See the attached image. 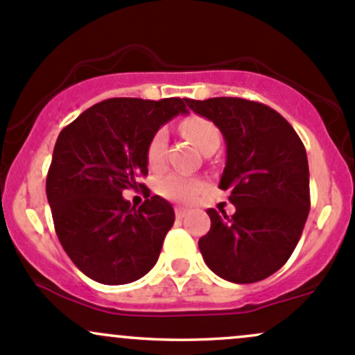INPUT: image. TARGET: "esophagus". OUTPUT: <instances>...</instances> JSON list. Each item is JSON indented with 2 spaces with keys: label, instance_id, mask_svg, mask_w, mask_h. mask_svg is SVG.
I'll list each match as a JSON object with an SVG mask.
<instances>
[{
  "label": "esophagus",
  "instance_id": "34e87169",
  "mask_svg": "<svg viewBox=\"0 0 355 355\" xmlns=\"http://www.w3.org/2000/svg\"><path fill=\"white\" fill-rule=\"evenodd\" d=\"M186 213H188V208H182V207H176V216L178 218H184Z\"/></svg>",
  "mask_w": 355,
  "mask_h": 355
}]
</instances>
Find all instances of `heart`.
Segmentation results:
<instances>
[{
  "label": "heart",
  "instance_id": "b5f03b06",
  "mask_svg": "<svg viewBox=\"0 0 355 355\" xmlns=\"http://www.w3.org/2000/svg\"><path fill=\"white\" fill-rule=\"evenodd\" d=\"M181 132L188 137L189 140L200 148L201 152L207 150L209 146L220 144V132L213 121L203 116L191 115L181 121ZM166 146H167V133L164 128L157 130L150 137L147 144V162L152 169H159L164 166L166 159ZM159 193L167 200L174 201H188L198 194L201 189V182L196 179L181 176V174H169L161 179L157 184Z\"/></svg>",
  "mask_w": 355,
  "mask_h": 355
}]
</instances>
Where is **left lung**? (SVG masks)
I'll use <instances>...</instances> for the list:
<instances>
[{"label": "left lung", "instance_id": "obj_1", "mask_svg": "<svg viewBox=\"0 0 355 355\" xmlns=\"http://www.w3.org/2000/svg\"><path fill=\"white\" fill-rule=\"evenodd\" d=\"M222 132L227 162L220 189H230L235 213L209 208L211 228L200 239L201 255L216 276L257 283L291 257L310 211L306 150L277 112L242 98L186 100Z\"/></svg>", "mask_w": 355, "mask_h": 355}]
</instances>
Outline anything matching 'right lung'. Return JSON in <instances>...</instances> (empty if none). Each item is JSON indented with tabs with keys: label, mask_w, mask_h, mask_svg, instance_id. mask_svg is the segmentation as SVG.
<instances>
[{
	"label": "right lung",
	"mask_w": 355,
	"mask_h": 355,
	"mask_svg": "<svg viewBox=\"0 0 355 355\" xmlns=\"http://www.w3.org/2000/svg\"><path fill=\"white\" fill-rule=\"evenodd\" d=\"M179 113H188L186 98H112L87 108L57 137L47 174L55 234L93 281L133 283L157 262L174 223L173 207L147 194L135 208L121 193L146 188L137 181L148 173V140Z\"/></svg>",
	"instance_id": "1"
}]
</instances>
